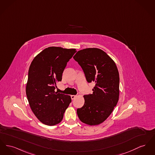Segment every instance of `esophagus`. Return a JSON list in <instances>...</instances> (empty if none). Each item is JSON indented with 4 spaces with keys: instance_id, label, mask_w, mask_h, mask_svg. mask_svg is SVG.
Here are the masks:
<instances>
[{
    "instance_id": "34e87169",
    "label": "esophagus",
    "mask_w": 155,
    "mask_h": 155,
    "mask_svg": "<svg viewBox=\"0 0 155 155\" xmlns=\"http://www.w3.org/2000/svg\"><path fill=\"white\" fill-rule=\"evenodd\" d=\"M77 97L76 95H71V100H74L75 98Z\"/></svg>"
}]
</instances>
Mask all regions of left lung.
Returning a JSON list of instances; mask_svg holds the SVG:
<instances>
[{"label":"left lung","instance_id":"left-lung-1","mask_svg":"<svg viewBox=\"0 0 155 155\" xmlns=\"http://www.w3.org/2000/svg\"><path fill=\"white\" fill-rule=\"evenodd\" d=\"M81 65L87 81L94 82L92 94L84 95V105L77 110L80 120L87 125H100L108 118L119 96V76L114 61L97 48L78 51L73 57Z\"/></svg>","mask_w":155,"mask_h":155}]
</instances>
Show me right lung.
I'll return each instance as SVG.
<instances>
[{"label":"right lung","mask_w":155,"mask_h":155,"mask_svg":"<svg viewBox=\"0 0 155 155\" xmlns=\"http://www.w3.org/2000/svg\"><path fill=\"white\" fill-rule=\"evenodd\" d=\"M75 52V48L49 47L37 55L30 64L26 87L27 98L35 115L46 125L59 124L71 102L70 95L57 93L55 89Z\"/></svg>","instance_id":"obj_1"}]
</instances>
